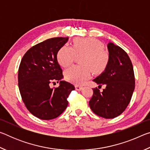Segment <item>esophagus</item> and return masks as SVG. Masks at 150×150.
<instances>
[{
    "instance_id": "34e87169",
    "label": "esophagus",
    "mask_w": 150,
    "mask_h": 150,
    "mask_svg": "<svg viewBox=\"0 0 150 150\" xmlns=\"http://www.w3.org/2000/svg\"><path fill=\"white\" fill-rule=\"evenodd\" d=\"M75 89L77 91H81L82 89V87H81V86H79L77 85H75Z\"/></svg>"
}]
</instances>
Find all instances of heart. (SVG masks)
I'll use <instances>...</instances> for the list:
<instances>
[{
	"label": "heart",
	"mask_w": 150,
	"mask_h": 150,
	"mask_svg": "<svg viewBox=\"0 0 150 150\" xmlns=\"http://www.w3.org/2000/svg\"><path fill=\"white\" fill-rule=\"evenodd\" d=\"M84 54L80 62L83 65H74L66 69L65 77L70 82L82 85L90 78L92 73L103 72L107 67L109 55L104 50V44L100 40L93 38H77L73 42L72 47L64 45L57 54V59L62 67L71 65L76 55Z\"/></svg>",
	"instance_id": "obj_1"
}]
</instances>
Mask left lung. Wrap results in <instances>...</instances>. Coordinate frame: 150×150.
<instances>
[{"label": "left lung", "instance_id": "1", "mask_svg": "<svg viewBox=\"0 0 150 150\" xmlns=\"http://www.w3.org/2000/svg\"><path fill=\"white\" fill-rule=\"evenodd\" d=\"M109 62L105 71L93 80L106 88L100 92L93 88V95L88 102L95 115L113 118L121 115L130 103L135 88L132 63L126 52L113 43L108 44Z\"/></svg>", "mask_w": 150, "mask_h": 150}]
</instances>
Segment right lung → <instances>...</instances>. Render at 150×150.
Segmentation results:
<instances>
[{
	"mask_svg": "<svg viewBox=\"0 0 150 150\" xmlns=\"http://www.w3.org/2000/svg\"><path fill=\"white\" fill-rule=\"evenodd\" d=\"M67 41V37H57L40 42L28 50L20 62L18 79L22 99L28 110L42 120H52L63 113L68 96L75 90L64 81L58 88L50 87L63 77L57 54Z\"/></svg>",
	"mask_w": 150,
	"mask_h": 150,
	"instance_id": "1",
	"label": "right lung"
}]
</instances>
